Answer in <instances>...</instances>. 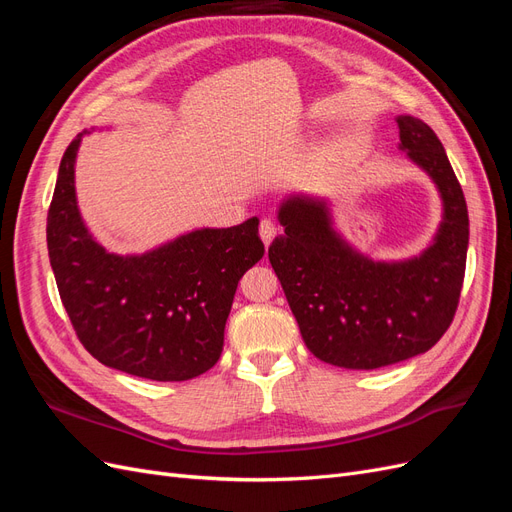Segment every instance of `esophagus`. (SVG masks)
<instances>
[{
	"label": "esophagus",
	"instance_id": "esophagus-1",
	"mask_svg": "<svg viewBox=\"0 0 512 512\" xmlns=\"http://www.w3.org/2000/svg\"><path fill=\"white\" fill-rule=\"evenodd\" d=\"M277 235V224L273 220H262L260 222V239L265 245H269Z\"/></svg>",
	"mask_w": 512,
	"mask_h": 512
}]
</instances>
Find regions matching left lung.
Instances as JSON below:
<instances>
[{
	"label": "left lung",
	"instance_id": "1",
	"mask_svg": "<svg viewBox=\"0 0 512 512\" xmlns=\"http://www.w3.org/2000/svg\"><path fill=\"white\" fill-rule=\"evenodd\" d=\"M399 149L438 185L442 224L410 260L374 262L337 235L322 200L290 196L280 207L284 235L269 247L303 342L320 361L378 369L440 342L455 318L466 273L468 207L446 151L425 121L399 115Z\"/></svg>",
	"mask_w": 512,
	"mask_h": 512
}]
</instances>
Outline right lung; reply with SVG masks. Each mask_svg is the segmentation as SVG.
<instances>
[{"label":"right lung","mask_w":512,"mask_h":512,"mask_svg":"<svg viewBox=\"0 0 512 512\" xmlns=\"http://www.w3.org/2000/svg\"><path fill=\"white\" fill-rule=\"evenodd\" d=\"M81 132L59 164L46 245L72 327L87 352L126 374L181 382L218 363L243 273L265 254L258 218L200 228L141 256L108 254L85 228L74 192Z\"/></svg>","instance_id":"1"}]
</instances>
